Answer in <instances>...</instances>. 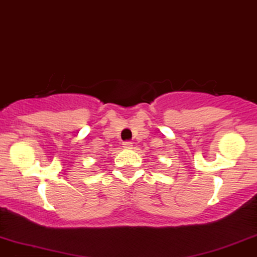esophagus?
<instances>
[{
  "label": "esophagus",
  "instance_id": "34e87169",
  "mask_svg": "<svg viewBox=\"0 0 257 257\" xmlns=\"http://www.w3.org/2000/svg\"><path fill=\"white\" fill-rule=\"evenodd\" d=\"M132 147H133V143L131 141H126L123 143V148L124 149H132Z\"/></svg>",
  "mask_w": 257,
  "mask_h": 257
}]
</instances>
